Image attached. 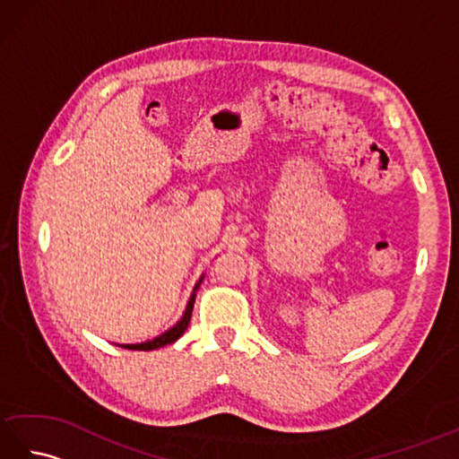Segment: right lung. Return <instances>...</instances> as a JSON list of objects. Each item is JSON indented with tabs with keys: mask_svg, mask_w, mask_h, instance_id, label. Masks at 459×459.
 Segmentation results:
<instances>
[{
	"mask_svg": "<svg viewBox=\"0 0 459 459\" xmlns=\"http://www.w3.org/2000/svg\"><path fill=\"white\" fill-rule=\"evenodd\" d=\"M201 281H203V278L197 281V284H195V290H193V294H191V298H189V301H187V307H185L183 317H181V319L178 321V324H175L171 329L165 331V333H161L160 337H155V339H152V341H145V343H132V345H122V347L132 349V351H153V349H160V347H163V345H169V343H173V341H178V339L185 333V329H187L189 321H191L193 304H195V291H197Z\"/></svg>",
	"mask_w": 459,
	"mask_h": 459,
	"instance_id": "right-lung-1",
	"label": "right lung"
}]
</instances>
